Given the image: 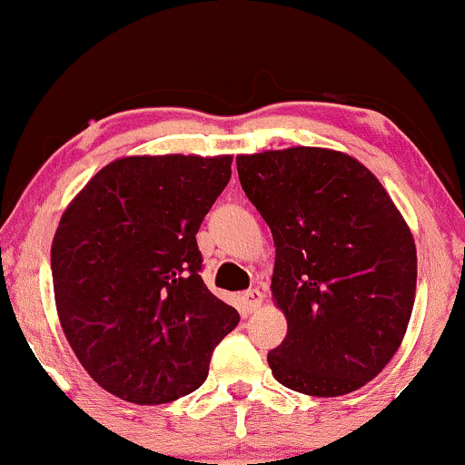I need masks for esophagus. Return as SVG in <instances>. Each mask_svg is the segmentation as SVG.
Returning <instances> with one entry per match:
<instances>
[{"instance_id": "obj_1", "label": "esophagus", "mask_w": 465, "mask_h": 465, "mask_svg": "<svg viewBox=\"0 0 465 465\" xmlns=\"http://www.w3.org/2000/svg\"><path fill=\"white\" fill-rule=\"evenodd\" d=\"M262 302H263V294L259 292L257 288H251V291H246L242 294V306L246 312L257 311V308L262 306Z\"/></svg>"}]
</instances>
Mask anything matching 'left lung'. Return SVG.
Here are the masks:
<instances>
[{
    "mask_svg": "<svg viewBox=\"0 0 465 465\" xmlns=\"http://www.w3.org/2000/svg\"><path fill=\"white\" fill-rule=\"evenodd\" d=\"M274 239L272 297L288 319L268 352L282 386L348 394L383 371L411 322L417 248L379 179L326 148L237 157Z\"/></svg>",
    "mask_w": 465,
    "mask_h": 465,
    "instance_id": "8db88e82",
    "label": "left lung"
}]
</instances>
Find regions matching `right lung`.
I'll return each instance as SVG.
<instances>
[{
	"label": "right lung",
	"instance_id": "right-lung-1",
	"mask_svg": "<svg viewBox=\"0 0 465 465\" xmlns=\"http://www.w3.org/2000/svg\"><path fill=\"white\" fill-rule=\"evenodd\" d=\"M231 157H126L64 213L51 268L59 322L88 374L139 406L208 377L239 312L208 291L197 232L231 182Z\"/></svg>",
	"mask_w": 465,
	"mask_h": 465
}]
</instances>
